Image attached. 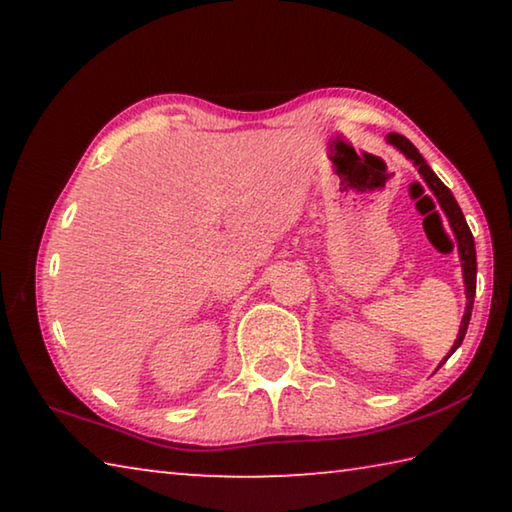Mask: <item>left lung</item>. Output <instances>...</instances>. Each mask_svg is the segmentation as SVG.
I'll use <instances>...</instances> for the list:
<instances>
[{"instance_id": "obj_1", "label": "left lung", "mask_w": 512, "mask_h": 512, "mask_svg": "<svg viewBox=\"0 0 512 512\" xmlns=\"http://www.w3.org/2000/svg\"><path fill=\"white\" fill-rule=\"evenodd\" d=\"M388 144H393L400 149L406 158L413 160L415 167H418L420 176L427 180V185L433 194H436L440 207H443L449 223H452V230L454 235L458 239V255H461V262H463V277H465V296H467V309H465V316H463V323H461V329H458V339L454 343L452 352L447 354L445 359H449L454 354V350L458 348V345L463 343L465 339V332H467V325H470V316H472V305H474V293H476V250H474V237L470 228H467V221L465 216L461 212V207H458L456 198L452 196V192L445 187L443 180H440L436 173L431 171V167L427 162H424V158L420 155V151L415 149V146L406 140L404 135H397V133H388L386 137Z\"/></svg>"}]
</instances>
